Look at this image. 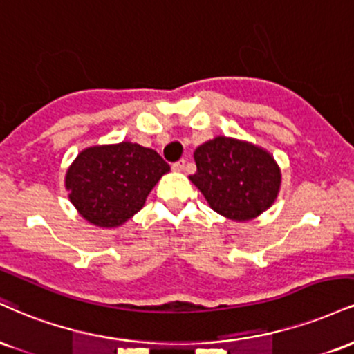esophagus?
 Listing matches in <instances>:
<instances>
[{
  "label": "esophagus",
  "instance_id": "esophagus-1",
  "mask_svg": "<svg viewBox=\"0 0 354 354\" xmlns=\"http://www.w3.org/2000/svg\"><path fill=\"white\" fill-rule=\"evenodd\" d=\"M172 169H174V170H177V172H182V170L185 169V160H184V159H180V160L174 162V164H172Z\"/></svg>",
  "mask_w": 354,
  "mask_h": 354
}]
</instances>
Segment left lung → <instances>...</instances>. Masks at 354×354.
Wrapping results in <instances>:
<instances>
[{"label":"left lung","mask_w":354,"mask_h":354,"mask_svg":"<svg viewBox=\"0 0 354 354\" xmlns=\"http://www.w3.org/2000/svg\"><path fill=\"white\" fill-rule=\"evenodd\" d=\"M197 172L190 180L215 212L232 220H250L275 202L280 169L257 145L215 137L194 152Z\"/></svg>","instance_id":"obj_1"}]
</instances>
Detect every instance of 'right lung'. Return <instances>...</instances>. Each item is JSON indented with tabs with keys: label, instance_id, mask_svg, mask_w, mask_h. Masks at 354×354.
Segmentation results:
<instances>
[{
	"label": "right lung",
	"instance_id": "add662e5",
	"mask_svg": "<svg viewBox=\"0 0 354 354\" xmlns=\"http://www.w3.org/2000/svg\"><path fill=\"white\" fill-rule=\"evenodd\" d=\"M169 164L152 149L120 142L84 149L66 174L73 205L97 227H119L144 207Z\"/></svg>",
	"mask_w": 354,
	"mask_h": 354
}]
</instances>
